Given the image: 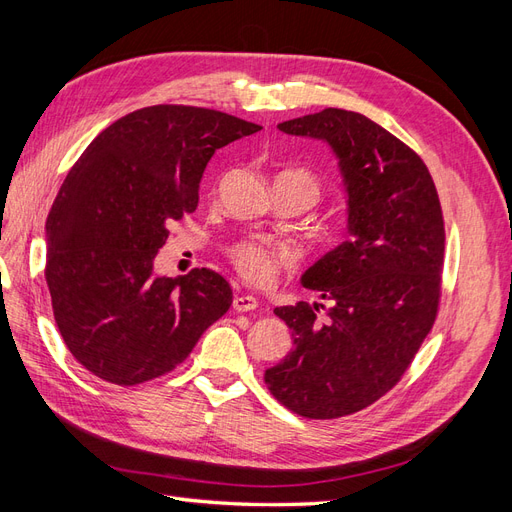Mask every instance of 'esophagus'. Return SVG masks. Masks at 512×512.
<instances>
[{
    "mask_svg": "<svg viewBox=\"0 0 512 512\" xmlns=\"http://www.w3.org/2000/svg\"><path fill=\"white\" fill-rule=\"evenodd\" d=\"M256 307H258V301L250 297V294H241V297L232 299V309H235V312H252Z\"/></svg>",
    "mask_w": 512,
    "mask_h": 512,
    "instance_id": "1",
    "label": "esophagus"
}]
</instances>
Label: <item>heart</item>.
I'll return each instance as SVG.
<instances>
[{"label":"heart","instance_id":"heart-1","mask_svg":"<svg viewBox=\"0 0 512 512\" xmlns=\"http://www.w3.org/2000/svg\"><path fill=\"white\" fill-rule=\"evenodd\" d=\"M286 175L297 179L314 200L318 198V181L312 175L307 173H286ZM290 260H292V254L286 250V247H271L256 241L241 243L232 250V262H235L237 271L241 273L243 280L256 286H269L275 280L280 267L290 265Z\"/></svg>","mask_w":512,"mask_h":512}]
</instances>
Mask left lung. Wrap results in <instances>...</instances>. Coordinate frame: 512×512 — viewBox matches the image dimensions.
Returning a JSON list of instances; mask_svg holds the SVG:
<instances>
[{"label":"left lung","mask_w":512,"mask_h":512,"mask_svg":"<svg viewBox=\"0 0 512 512\" xmlns=\"http://www.w3.org/2000/svg\"><path fill=\"white\" fill-rule=\"evenodd\" d=\"M277 128L331 147L344 181L348 239L301 277L329 307L299 301L273 309L294 346L265 371V382L292 412L339 418L391 391L433 327L442 209L423 160L361 113L324 108Z\"/></svg>","instance_id":"obj_1"}]
</instances>
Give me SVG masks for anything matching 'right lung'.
I'll return each mask as SVG.
<instances>
[{"instance_id":"add662e5","label":"right lung","mask_w":512,"mask_h":512,"mask_svg":"<svg viewBox=\"0 0 512 512\" xmlns=\"http://www.w3.org/2000/svg\"><path fill=\"white\" fill-rule=\"evenodd\" d=\"M262 130L211 108L158 104L102 130L46 218L57 329L91 374L132 386L173 371L232 303L220 273H156L168 224L196 211L211 156Z\"/></svg>"}]
</instances>
